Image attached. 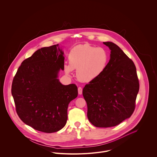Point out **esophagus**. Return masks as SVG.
Returning a JSON list of instances; mask_svg holds the SVG:
<instances>
[{"instance_id": "obj_1", "label": "esophagus", "mask_w": 157, "mask_h": 157, "mask_svg": "<svg viewBox=\"0 0 157 157\" xmlns=\"http://www.w3.org/2000/svg\"><path fill=\"white\" fill-rule=\"evenodd\" d=\"M78 94H79V95H81L82 94V88L81 87H79L78 88Z\"/></svg>"}]
</instances>
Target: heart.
Wrapping results in <instances>:
<instances>
[{"label": "heart", "instance_id": "b5f03b06", "mask_svg": "<svg viewBox=\"0 0 157 157\" xmlns=\"http://www.w3.org/2000/svg\"><path fill=\"white\" fill-rule=\"evenodd\" d=\"M69 63L65 65V71L70 74L76 69L77 78L81 82H88L101 75L107 67L109 56L102 48L88 44L74 47L68 55Z\"/></svg>", "mask_w": 157, "mask_h": 157}]
</instances>
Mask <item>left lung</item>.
Returning a JSON list of instances; mask_svg holds the SVG:
<instances>
[{
  "label": "left lung",
  "instance_id": "8db88e82",
  "mask_svg": "<svg viewBox=\"0 0 157 157\" xmlns=\"http://www.w3.org/2000/svg\"><path fill=\"white\" fill-rule=\"evenodd\" d=\"M104 44L111 50L109 61L104 72L85 86L82 94L90 123L108 128L119 125L132 115L140 83L134 62L116 44Z\"/></svg>",
  "mask_w": 157,
  "mask_h": 157
}]
</instances>
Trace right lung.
<instances>
[{
    "mask_svg": "<svg viewBox=\"0 0 157 157\" xmlns=\"http://www.w3.org/2000/svg\"><path fill=\"white\" fill-rule=\"evenodd\" d=\"M58 45L38 49L24 60L12 84V95L20 119L33 129L57 132L65 125L69 102L77 97L75 84L62 85L57 78L64 69Z\"/></svg>",
    "mask_w": 157,
    "mask_h": 157,
    "instance_id": "obj_1",
    "label": "right lung"
}]
</instances>
